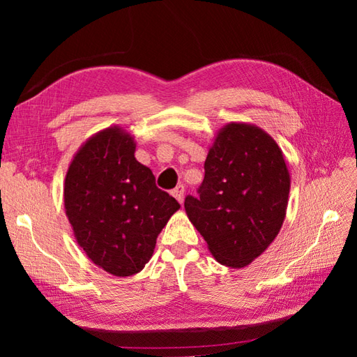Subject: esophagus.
I'll use <instances>...</instances> for the list:
<instances>
[{
  "label": "esophagus",
  "instance_id": "1",
  "mask_svg": "<svg viewBox=\"0 0 357 357\" xmlns=\"http://www.w3.org/2000/svg\"><path fill=\"white\" fill-rule=\"evenodd\" d=\"M172 197H174L180 204H183V198H185V186H177L174 190L171 192Z\"/></svg>",
  "mask_w": 357,
  "mask_h": 357
}]
</instances>
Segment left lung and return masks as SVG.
Masks as SVG:
<instances>
[{"label":"left lung","mask_w":357,"mask_h":357,"mask_svg":"<svg viewBox=\"0 0 357 357\" xmlns=\"http://www.w3.org/2000/svg\"><path fill=\"white\" fill-rule=\"evenodd\" d=\"M199 197H186L189 220L219 264L244 268L282 229L290 174L282 149L253 123L219 129L204 164Z\"/></svg>","instance_id":"left-lung-1"}]
</instances>
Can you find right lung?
I'll use <instances>...</instances> for the list:
<instances>
[{
	"mask_svg": "<svg viewBox=\"0 0 357 357\" xmlns=\"http://www.w3.org/2000/svg\"><path fill=\"white\" fill-rule=\"evenodd\" d=\"M135 138L121 126L89 137L73 156L63 205L77 244L112 275L142 271L156 238L180 204L158 189L150 168L135 159Z\"/></svg>",
	"mask_w": 357,
	"mask_h": 357,
	"instance_id": "add662e5",
	"label": "right lung"
}]
</instances>
